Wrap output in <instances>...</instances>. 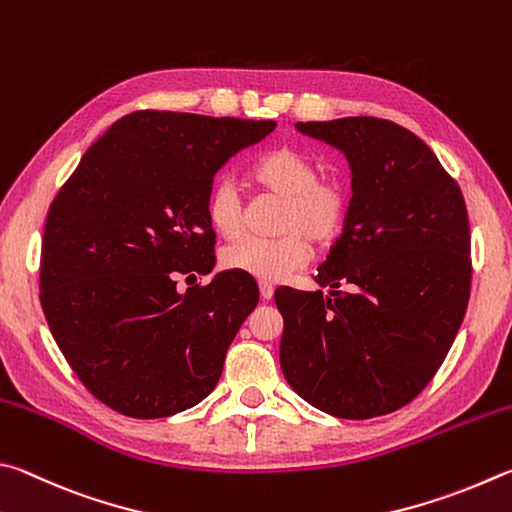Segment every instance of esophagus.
<instances>
[{
  "label": "esophagus",
  "mask_w": 512,
  "mask_h": 512,
  "mask_svg": "<svg viewBox=\"0 0 512 512\" xmlns=\"http://www.w3.org/2000/svg\"><path fill=\"white\" fill-rule=\"evenodd\" d=\"M258 288H261V299L263 301H270L274 297V288H272L270 283H261V285H258Z\"/></svg>",
  "instance_id": "34e87169"
}]
</instances>
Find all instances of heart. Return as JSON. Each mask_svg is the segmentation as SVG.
<instances>
[{
    "mask_svg": "<svg viewBox=\"0 0 512 512\" xmlns=\"http://www.w3.org/2000/svg\"><path fill=\"white\" fill-rule=\"evenodd\" d=\"M251 177L265 191L285 197L279 229L283 236H247L224 247L227 270L279 283L301 270L310 258L308 240L330 245L348 220L351 188L342 177H319V161L292 146L267 150L251 166ZM206 218L224 238L245 229V197L231 177H220L206 197Z\"/></svg>",
    "mask_w": 512,
    "mask_h": 512,
    "instance_id": "b5f03b06",
    "label": "heart"
}]
</instances>
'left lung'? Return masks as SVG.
Wrapping results in <instances>:
<instances>
[{
  "mask_svg": "<svg viewBox=\"0 0 512 512\" xmlns=\"http://www.w3.org/2000/svg\"><path fill=\"white\" fill-rule=\"evenodd\" d=\"M297 130L344 152L353 197L315 276L333 288L330 297L274 294L283 315L281 369L303 400L330 416L391 414L441 369L468 308L463 193L427 143L393 121L346 116Z\"/></svg>",
  "mask_w": 512,
  "mask_h": 512,
  "instance_id": "8db88e82",
  "label": "left lung"
}]
</instances>
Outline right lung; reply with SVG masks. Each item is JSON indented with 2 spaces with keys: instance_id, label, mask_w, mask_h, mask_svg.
<instances>
[{
  "instance_id": "1",
  "label": "right lung",
  "mask_w": 512,
  "mask_h": 512,
  "mask_svg": "<svg viewBox=\"0 0 512 512\" xmlns=\"http://www.w3.org/2000/svg\"><path fill=\"white\" fill-rule=\"evenodd\" d=\"M274 121L139 110L89 146L49 206L40 303L78 380L130 418H166L215 389L258 303L249 276L209 274L213 177ZM195 279V276H193Z\"/></svg>"
}]
</instances>
